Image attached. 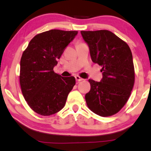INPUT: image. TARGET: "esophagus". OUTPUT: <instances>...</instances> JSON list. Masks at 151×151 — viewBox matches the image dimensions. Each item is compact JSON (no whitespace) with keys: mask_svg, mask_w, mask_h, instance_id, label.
Instances as JSON below:
<instances>
[{"mask_svg":"<svg viewBox=\"0 0 151 151\" xmlns=\"http://www.w3.org/2000/svg\"><path fill=\"white\" fill-rule=\"evenodd\" d=\"M75 79H76V81H78V82H79V81L84 80V79H83V78L80 77L79 76H75Z\"/></svg>","mask_w":151,"mask_h":151,"instance_id":"1","label":"esophagus"}]
</instances>
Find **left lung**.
I'll return each instance as SVG.
<instances>
[{
  "mask_svg": "<svg viewBox=\"0 0 151 151\" xmlns=\"http://www.w3.org/2000/svg\"><path fill=\"white\" fill-rule=\"evenodd\" d=\"M93 63L102 67L100 82L89 79L85 100L89 109L102 117L118 113L130 96L135 80L132 54L126 42L108 30L81 31Z\"/></svg>",
  "mask_w": 151,
  "mask_h": 151,
  "instance_id": "left-lung-1",
  "label": "left lung"
}]
</instances>
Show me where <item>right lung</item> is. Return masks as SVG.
<instances>
[{
    "label": "right lung",
    "mask_w": 151,
    "mask_h": 151,
    "mask_svg": "<svg viewBox=\"0 0 151 151\" xmlns=\"http://www.w3.org/2000/svg\"><path fill=\"white\" fill-rule=\"evenodd\" d=\"M77 31L52 29L37 34L24 50L20 62L19 82L28 106L47 116L60 111L75 85L74 76L54 73L61 55Z\"/></svg>",
    "instance_id": "obj_1"
}]
</instances>
